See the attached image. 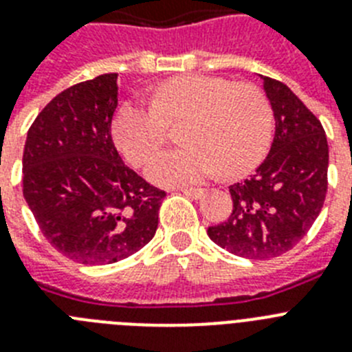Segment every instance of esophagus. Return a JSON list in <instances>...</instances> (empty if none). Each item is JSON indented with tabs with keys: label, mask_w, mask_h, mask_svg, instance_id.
Here are the masks:
<instances>
[{
	"label": "esophagus",
	"mask_w": 352,
	"mask_h": 352,
	"mask_svg": "<svg viewBox=\"0 0 352 352\" xmlns=\"http://www.w3.org/2000/svg\"><path fill=\"white\" fill-rule=\"evenodd\" d=\"M182 192L185 196L192 197V199H197L205 194V188H182Z\"/></svg>",
	"instance_id": "obj_1"
}]
</instances>
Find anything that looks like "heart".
Returning a JSON list of instances; mask_svg holds the SVG:
<instances>
[{"label": "heart", "instance_id": "b5f03b06", "mask_svg": "<svg viewBox=\"0 0 352 352\" xmlns=\"http://www.w3.org/2000/svg\"><path fill=\"white\" fill-rule=\"evenodd\" d=\"M185 119L187 146L153 156L147 178L158 185L199 183L222 169L244 174L265 156L272 139V108L262 90L217 76H178L165 82L153 103L128 101L113 117V139L133 165L165 142L170 122Z\"/></svg>", "mask_w": 352, "mask_h": 352}]
</instances>
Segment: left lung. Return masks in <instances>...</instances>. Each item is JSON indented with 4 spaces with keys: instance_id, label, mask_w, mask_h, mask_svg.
<instances>
[{
    "instance_id": "obj_1",
    "label": "left lung",
    "mask_w": 352,
    "mask_h": 352,
    "mask_svg": "<svg viewBox=\"0 0 352 352\" xmlns=\"http://www.w3.org/2000/svg\"><path fill=\"white\" fill-rule=\"evenodd\" d=\"M276 119L256 173L230 187L233 210L208 236L230 253L267 260L287 253L319 217L327 192V140L320 121L285 83L263 78Z\"/></svg>"
}]
</instances>
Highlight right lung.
<instances>
[{"label": "right lung", "instance_id": "1", "mask_svg": "<svg viewBox=\"0 0 352 352\" xmlns=\"http://www.w3.org/2000/svg\"><path fill=\"white\" fill-rule=\"evenodd\" d=\"M117 73L76 83L35 117L23 153V196L53 248L107 265L155 236L165 192L130 169L112 140Z\"/></svg>", "mask_w": 352, "mask_h": 352}]
</instances>
